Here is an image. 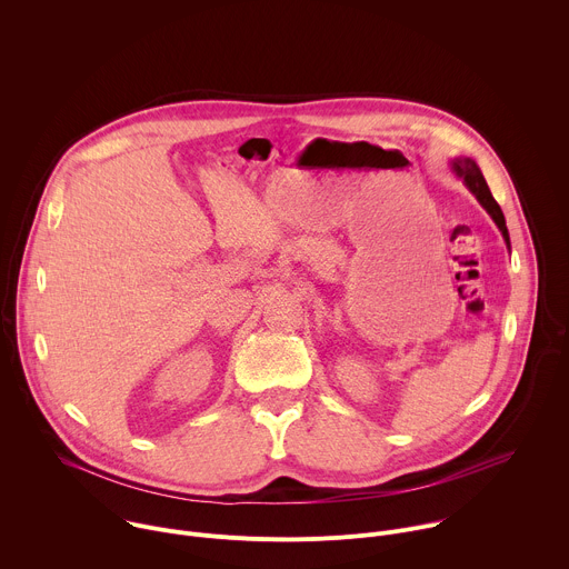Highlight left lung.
Instances as JSON below:
<instances>
[{"label":"left lung","mask_w":569,"mask_h":569,"mask_svg":"<svg viewBox=\"0 0 569 569\" xmlns=\"http://www.w3.org/2000/svg\"><path fill=\"white\" fill-rule=\"evenodd\" d=\"M453 171H456L458 178H462V182L467 184V189L476 196V200H478V202L485 207V211L491 216V220L496 222V227L500 229V233H502V238H505V242H507V247H509V233H507L505 216H502L498 202L493 200V196H491V191H489V187H487V182H485L480 169L476 167V162L469 160V158L456 160V162H453Z\"/></svg>","instance_id":"8db88e82"}]
</instances>
